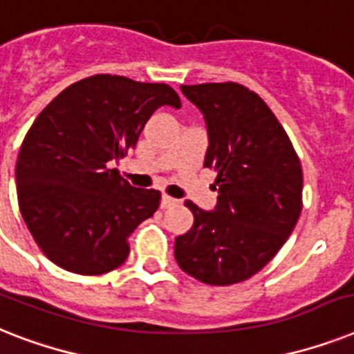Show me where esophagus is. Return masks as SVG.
<instances>
[{"instance_id":"esophagus-1","label":"esophagus","mask_w":354,"mask_h":354,"mask_svg":"<svg viewBox=\"0 0 354 354\" xmlns=\"http://www.w3.org/2000/svg\"><path fill=\"white\" fill-rule=\"evenodd\" d=\"M174 205H178V200L167 196V194H163V196H162V207H163V209H169V207H174Z\"/></svg>"}]
</instances>
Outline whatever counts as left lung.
Returning a JSON list of instances; mask_svg holds the SVG:
<instances>
[{
    "mask_svg": "<svg viewBox=\"0 0 354 354\" xmlns=\"http://www.w3.org/2000/svg\"><path fill=\"white\" fill-rule=\"evenodd\" d=\"M203 112L209 149L203 167L216 172L214 211L187 200L191 231L176 238L174 258L192 278L232 286L274 258L301 212L300 158L267 103L234 82L182 85Z\"/></svg>",
    "mask_w": 354,
    "mask_h": 354,
    "instance_id": "1",
    "label": "left lung"
}]
</instances>
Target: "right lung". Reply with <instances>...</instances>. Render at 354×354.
<instances>
[{
  "mask_svg": "<svg viewBox=\"0 0 354 354\" xmlns=\"http://www.w3.org/2000/svg\"><path fill=\"white\" fill-rule=\"evenodd\" d=\"M162 105L182 107L165 83L96 74L68 85L39 112L16 162L21 216L45 257L65 271L96 277L127 260L129 236L160 207L111 162L136 147Z\"/></svg>",
  "mask_w": 354,
  "mask_h": 354,
  "instance_id": "obj_1",
  "label": "right lung"
}]
</instances>
